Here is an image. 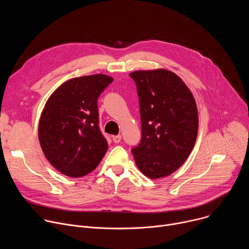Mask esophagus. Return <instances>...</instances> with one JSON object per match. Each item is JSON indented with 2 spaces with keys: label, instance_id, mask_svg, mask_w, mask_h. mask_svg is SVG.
Listing matches in <instances>:
<instances>
[{
  "label": "esophagus",
  "instance_id": "1",
  "mask_svg": "<svg viewBox=\"0 0 249 249\" xmlns=\"http://www.w3.org/2000/svg\"><path fill=\"white\" fill-rule=\"evenodd\" d=\"M121 135H117V136H112V140H113V142L114 143H116V144H118V143H120V141H121Z\"/></svg>",
  "mask_w": 249,
  "mask_h": 249
}]
</instances>
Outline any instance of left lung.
I'll use <instances>...</instances> for the list:
<instances>
[{
  "instance_id": "8db88e82",
  "label": "left lung",
  "mask_w": 249,
  "mask_h": 249,
  "mask_svg": "<svg viewBox=\"0 0 249 249\" xmlns=\"http://www.w3.org/2000/svg\"><path fill=\"white\" fill-rule=\"evenodd\" d=\"M142 125L140 144L132 150L140 171L157 179L178 169L192 152L198 133L193 94L176 74L164 69L135 71Z\"/></svg>"
}]
</instances>
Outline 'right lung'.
Returning <instances> with one entry per match:
<instances>
[{"label":"right lung","instance_id":"right-lung-1","mask_svg":"<svg viewBox=\"0 0 249 249\" xmlns=\"http://www.w3.org/2000/svg\"><path fill=\"white\" fill-rule=\"evenodd\" d=\"M113 78L97 74L71 79L48 98L38 138L48 161L61 173L82 177L101 161L108 145L98 126L97 99Z\"/></svg>","mask_w":249,"mask_h":249}]
</instances>
